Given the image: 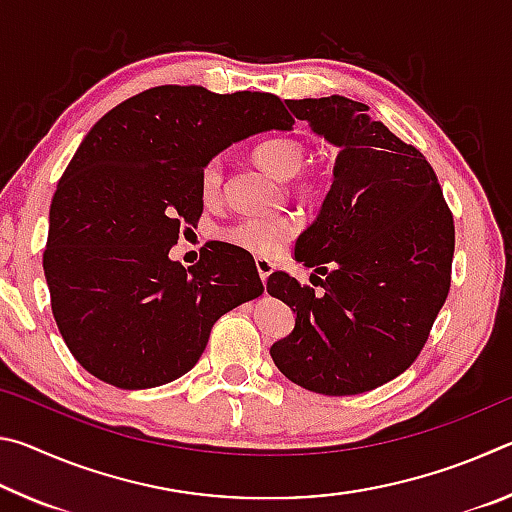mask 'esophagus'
I'll return each instance as SVG.
<instances>
[{"instance_id": "obj_1", "label": "esophagus", "mask_w": 512, "mask_h": 512, "mask_svg": "<svg viewBox=\"0 0 512 512\" xmlns=\"http://www.w3.org/2000/svg\"><path fill=\"white\" fill-rule=\"evenodd\" d=\"M255 266H257L259 277H262V282L268 280V275H271L273 268H275L271 259H266V257H257V259H255Z\"/></svg>"}]
</instances>
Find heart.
Listing matches in <instances>:
<instances>
[{
	"label": "heart",
	"mask_w": 512,
	"mask_h": 512,
	"mask_svg": "<svg viewBox=\"0 0 512 512\" xmlns=\"http://www.w3.org/2000/svg\"><path fill=\"white\" fill-rule=\"evenodd\" d=\"M255 160L259 167L271 171L277 178H291L305 167L307 162V146L300 140L291 137H275L255 146ZM325 178L323 173H305L298 180L296 189L300 194H316L323 189ZM223 187V160L210 158L198 176V189H201L203 201L212 203L221 196ZM298 232V219L293 214H277V216H241L230 225H223L219 230L221 241L230 246L257 255H275L293 235Z\"/></svg>",
	"instance_id": "b5f03b06"
}]
</instances>
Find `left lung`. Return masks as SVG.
Segmentation results:
<instances>
[{
	"instance_id": "left-lung-1",
	"label": "left lung",
	"mask_w": 512,
	"mask_h": 512,
	"mask_svg": "<svg viewBox=\"0 0 512 512\" xmlns=\"http://www.w3.org/2000/svg\"><path fill=\"white\" fill-rule=\"evenodd\" d=\"M287 106L341 153L318 219L296 241L323 291L287 273L266 282L296 314L271 357L307 391L359 395L402 375L427 343L452 284L454 216L424 155L366 103L334 94Z\"/></svg>"
}]
</instances>
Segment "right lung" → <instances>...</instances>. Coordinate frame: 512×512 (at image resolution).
<instances>
[{
  "instance_id": "1",
  "label": "right lung",
  "mask_w": 512,
  "mask_h": 512,
  "mask_svg": "<svg viewBox=\"0 0 512 512\" xmlns=\"http://www.w3.org/2000/svg\"><path fill=\"white\" fill-rule=\"evenodd\" d=\"M291 126L271 92L158 85L90 128L51 198L42 253L56 325L90 375L124 391L169 384L196 366L216 320L262 296L246 250L210 241L189 268L169 250L203 214V164Z\"/></svg>"
}]
</instances>
